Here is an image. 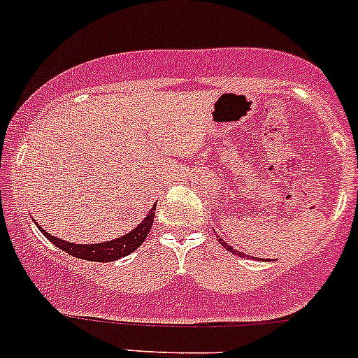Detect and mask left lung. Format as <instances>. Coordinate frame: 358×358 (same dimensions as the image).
Returning a JSON list of instances; mask_svg holds the SVG:
<instances>
[{
  "label": "left lung",
  "instance_id": "8db88e82",
  "mask_svg": "<svg viewBox=\"0 0 358 358\" xmlns=\"http://www.w3.org/2000/svg\"><path fill=\"white\" fill-rule=\"evenodd\" d=\"M219 243H221V245L224 246V248H226V250H229L231 253H234V255H239V257H243V253H241V251H236V250H233V246H229V245H227V243L224 241V239L219 238Z\"/></svg>",
  "mask_w": 358,
  "mask_h": 358
}]
</instances>
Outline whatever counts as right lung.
<instances>
[{
  "label": "right lung",
  "instance_id": "add662e5",
  "mask_svg": "<svg viewBox=\"0 0 358 358\" xmlns=\"http://www.w3.org/2000/svg\"><path fill=\"white\" fill-rule=\"evenodd\" d=\"M155 212H156V203L152 206V209L149 210L148 217L144 219L134 231L127 233L125 236H120L119 239H113V241L100 243V245H74V243L64 241L61 238H54L52 234H49L41 227L42 234L49 239L50 243L61 248L66 253H69L71 257L83 258L88 262H113L119 260L122 257H127L129 253L139 248L144 243V239L148 238L149 231L152 227V221H155Z\"/></svg>",
  "mask_w": 358,
  "mask_h": 358
}]
</instances>
